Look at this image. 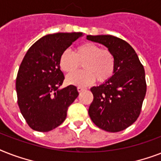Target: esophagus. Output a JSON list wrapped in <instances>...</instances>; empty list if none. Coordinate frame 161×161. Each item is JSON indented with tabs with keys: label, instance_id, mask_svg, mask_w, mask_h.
I'll return each instance as SVG.
<instances>
[{
	"label": "esophagus",
	"instance_id": "1",
	"mask_svg": "<svg viewBox=\"0 0 161 161\" xmlns=\"http://www.w3.org/2000/svg\"><path fill=\"white\" fill-rule=\"evenodd\" d=\"M83 90H85V88H83V87H80V86H79V87H78V91L79 92V93L83 92Z\"/></svg>",
	"mask_w": 161,
	"mask_h": 161
}]
</instances>
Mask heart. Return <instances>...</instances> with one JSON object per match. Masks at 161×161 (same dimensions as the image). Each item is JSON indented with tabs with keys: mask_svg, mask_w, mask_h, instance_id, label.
Returning a JSON list of instances; mask_svg holds the SVG:
<instances>
[{
	"mask_svg": "<svg viewBox=\"0 0 161 161\" xmlns=\"http://www.w3.org/2000/svg\"><path fill=\"white\" fill-rule=\"evenodd\" d=\"M82 63L84 70L68 76V83L81 87L89 85L95 79L103 83L114 75L116 60L112 52L92 42L78 46L74 53L65 50L59 58L61 69L67 73L76 72Z\"/></svg>",
	"mask_w": 161,
	"mask_h": 161,
	"instance_id": "obj_1",
	"label": "heart"
}]
</instances>
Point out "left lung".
Wrapping results in <instances>:
<instances>
[{
	"mask_svg": "<svg viewBox=\"0 0 161 161\" xmlns=\"http://www.w3.org/2000/svg\"><path fill=\"white\" fill-rule=\"evenodd\" d=\"M114 53V75L105 83L91 88L93 100L88 108L91 119L108 132H119L134 124L139 117L146 93L144 67L127 42L111 35L87 36Z\"/></svg>",
	"mask_w": 161,
	"mask_h": 161,
	"instance_id": "1",
	"label": "left lung"
}]
</instances>
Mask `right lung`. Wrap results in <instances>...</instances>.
<instances>
[{
	"label": "right lung",
	"mask_w": 161,
	"mask_h": 161,
	"mask_svg": "<svg viewBox=\"0 0 161 161\" xmlns=\"http://www.w3.org/2000/svg\"><path fill=\"white\" fill-rule=\"evenodd\" d=\"M82 36V32L49 34L26 52L17 73L16 89L21 114L32 130L48 132L59 126L78 96L75 86L59 89L64 80L59 58Z\"/></svg>",
	"instance_id": "right-lung-1"
}]
</instances>
